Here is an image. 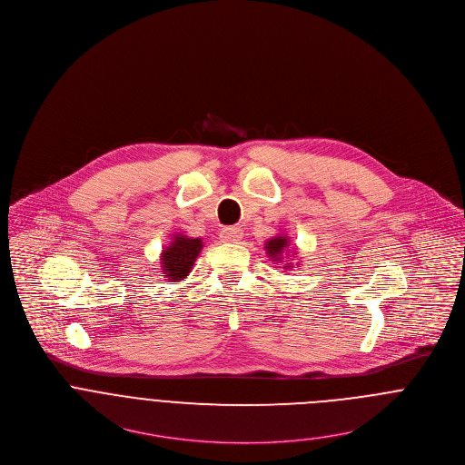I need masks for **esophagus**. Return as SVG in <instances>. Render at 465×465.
Returning <instances> with one entry per match:
<instances>
[{
  "mask_svg": "<svg viewBox=\"0 0 465 465\" xmlns=\"http://www.w3.org/2000/svg\"><path fill=\"white\" fill-rule=\"evenodd\" d=\"M242 236H243V231L240 227H225L220 232V238L225 243H238L242 240Z\"/></svg>",
  "mask_w": 465,
  "mask_h": 465,
  "instance_id": "34e87169",
  "label": "esophagus"
}]
</instances>
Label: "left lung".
I'll use <instances>...</instances> for the list:
<instances>
[{"label": "left lung", "mask_w": 465, "mask_h": 465, "mask_svg": "<svg viewBox=\"0 0 465 465\" xmlns=\"http://www.w3.org/2000/svg\"><path fill=\"white\" fill-rule=\"evenodd\" d=\"M290 245V240L286 238V236H275V238H272V240H268L266 242V245H264V251L266 253L273 259V261H282L284 257H282V253H284V249ZM290 259V257H288Z\"/></svg>", "instance_id": "obj_1"}]
</instances>
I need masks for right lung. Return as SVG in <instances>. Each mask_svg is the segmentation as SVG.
Returning a JSON list of instances; mask_svg holds the SVG:
<instances>
[{
	"instance_id": "right-lung-1",
	"label": "right lung",
	"mask_w": 465,
	"mask_h": 465,
	"mask_svg": "<svg viewBox=\"0 0 465 465\" xmlns=\"http://www.w3.org/2000/svg\"><path fill=\"white\" fill-rule=\"evenodd\" d=\"M203 249L201 238H188L183 234H175L169 247L162 252V270L165 272L170 282L183 281L190 272Z\"/></svg>"
}]
</instances>
